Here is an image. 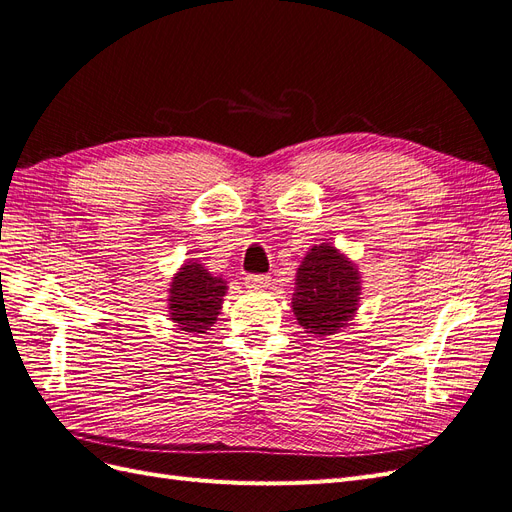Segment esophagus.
Returning <instances> with one entry per match:
<instances>
[{
	"label": "esophagus",
	"mask_w": 512,
	"mask_h": 512,
	"mask_svg": "<svg viewBox=\"0 0 512 512\" xmlns=\"http://www.w3.org/2000/svg\"><path fill=\"white\" fill-rule=\"evenodd\" d=\"M269 282H271L269 275H245V286L247 288H254V290L267 288Z\"/></svg>",
	"instance_id": "obj_1"
}]
</instances>
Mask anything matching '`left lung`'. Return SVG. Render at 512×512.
Returning a JSON list of instances; mask_svg holds the SVG:
<instances>
[{
	"label": "left lung",
	"instance_id": "8db88e82",
	"mask_svg": "<svg viewBox=\"0 0 512 512\" xmlns=\"http://www.w3.org/2000/svg\"><path fill=\"white\" fill-rule=\"evenodd\" d=\"M361 301V273L331 243L309 250L297 271L292 312L305 333L327 337L348 327Z\"/></svg>",
	"mask_w": 512,
	"mask_h": 512
}]
</instances>
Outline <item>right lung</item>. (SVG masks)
Instances as JSON below:
<instances>
[{
	"mask_svg": "<svg viewBox=\"0 0 512 512\" xmlns=\"http://www.w3.org/2000/svg\"><path fill=\"white\" fill-rule=\"evenodd\" d=\"M226 290L222 277L211 275L196 260L185 262L168 288L170 320L181 331L207 333L220 316Z\"/></svg>",
	"mask_w": 512,
	"mask_h": 512,
	"instance_id": "add662e5",
	"label": "right lung"
}]
</instances>
